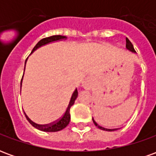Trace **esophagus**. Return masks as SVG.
<instances>
[{"mask_svg": "<svg viewBox=\"0 0 156 156\" xmlns=\"http://www.w3.org/2000/svg\"><path fill=\"white\" fill-rule=\"evenodd\" d=\"M92 85H93V78L91 77H88L85 78V80L82 83V86L84 89H90Z\"/></svg>", "mask_w": 156, "mask_h": 156, "instance_id": "obj_1", "label": "esophagus"}]
</instances>
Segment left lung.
Instances as JSON below:
<instances>
[{"mask_svg":"<svg viewBox=\"0 0 156 156\" xmlns=\"http://www.w3.org/2000/svg\"><path fill=\"white\" fill-rule=\"evenodd\" d=\"M126 49L127 50H129V51H131L132 53H136V51H134V47H133V44L131 43V41L129 40L128 38H126ZM93 122H94V124H95V126H97V127L99 129H102V130H105V131H114L115 129H105V128H103L101 127V126H99L96 122H95V120L93 119Z\"/></svg>","mask_w":156,"mask_h":156,"instance_id":"1","label":"left lung"}]
</instances>
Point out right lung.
Returning <instances> with one entry per match:
<instances>
[{"label":"right lung","instance_id":"1","mask_svg":"<svg viewBox=\"0 0 156 156\" xmlns=\"http://www.w3.org/2000/svg\"><path fill=\"white\" fill-rule=\"evenodd\" d=\"M68 37H66V36H62V35H56V36H51V37H46V38H43L40 40V41L37 43L34 48L32 49V51L31 53H32L33 51H35L37 49H38L41 47H43L45 45H48L49 43H51V42H55V41H62V40H67ZM27 59L26 60L25 62V68H26V63H27ZM24 72H25V68H24ZM23 76H24V73H23ZM22 79H23V77L22 78V82H21V88H22ZM78 90H77V88L75 89L74 92L73 93V94H72L71 98H70V101L68 103V105L67 108H66V110L63 113V115L59 119L56 121V122H53L52 124H51L50 125H47V126H37V125H36L33 122H32L28 117H27V115H26L27 118V119L30 122V124H32L33 127H35L36 129H37L41 131H44V132H57V131H60L62 129H63L64 128H66L69 124V122H70V108H71L72 106L74 104L75 100H76V98H78Z\"/></svg>","mask_w":156,"mask_h":156}]
</instances>
